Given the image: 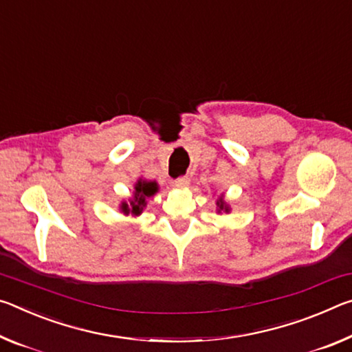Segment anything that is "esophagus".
Returning a JSON list of instances; mask_svg holds the SVG:
<instances>
[{"label":"esophagus","instance_id":"34e87169","mask_svg":"<svg viewBox=\"0 0 352 352\" xmlns=\"http://www.w3.org/2000/svg\"><path fill=\"white\" fill-rule=\"evenodd\" d=\"M175 187H177V188H184V187H188V184H190V177L188 176H179L177 177V179H175Z\"/></svg>","mask_w":352,"mask_h":352}]
</instances>
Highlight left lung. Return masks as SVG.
Wrapping results in <instances>:
<instances>
[{
  "label": "left lung",
  "mask_w": 352,
  "mask_h": 352,
  "mask_svg": "<svg viewBox=\"0 0 352 352\" xmlns=\"http://www.w3.org/2000/svg\"><path fill=\"white\" fill-rule=\"evenodd\" d=\"M217 204H218V207H220V210H221V209H223V207H224V203H223V201H221V199H220V201H218V203H217ZM224 209H226V207H224ZM226 210H228V209H226Z\"/></svg>",
  "instance_id": "obj_1"
}]
</instances>
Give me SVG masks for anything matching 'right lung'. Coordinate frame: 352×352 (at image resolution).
I'll use <instances>...</instances> for the list:
<instances>
[{"label": "right lung", "instance_id": "right-lung-1", "mask_svg": "<svg viewBox=\"0 0 352 352\" xmlns=\"http://www.w3.org/2000/svg\"><path fill=\"white\" fill-rule=\"evenodd\" d=\"M157 192V184L155 182H145L138 181L135 184V193L134 199H131V204H123V212L124 214H132V215H140L143 207L146 206V198L153 197V195Z\"/></svg>", "mask_w": 352, "mask_h": 352}]
</instances>
